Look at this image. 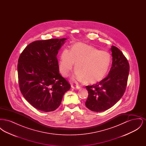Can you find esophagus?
<instances>
[{
    "label": "esophagus",
    "mask_w": 146,
    "mask_h": 146,
    "mask_svg": "<svg viewBox=\"0 0 146 146\" xmlns=\"http://www.w3.org/2000/svg\"><path fill=\"white\" fill-rule=\"evenodd\" d=\"M71 87H72V88H73V89H77V90H79V89H80V86H77L76 85V86H75L74 85H71Z\"/></svg>",
    "instance_id": "1"
}]
</instances>
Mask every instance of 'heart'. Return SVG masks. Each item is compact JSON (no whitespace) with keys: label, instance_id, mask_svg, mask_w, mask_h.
<instances>
[{"label":"heart","instance_id":"obj_1","mask_svg":"<svg viewBox=\"0 0 146 146\" xmlns=\"http://www.w3.org/2000/svg\"><path fill=\"white\" fill-rule=\"evenodd\" d=\"M111 61L110 53L98 50L82 42H76L71 50H63L60 58L59 70L63 76H67L74 63L76 70L72 79L88 84L100 82L106 76Z\"/></svg>","mask_w":146,"mask_h":146}]
</instances>
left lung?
<instances>
[{"mask_svg":"<svg viewBox=\"0 0 146 146\" xmlns=\"http://www.w3.org/2000/svg\"><path fill=\"white\" fill-rule=\"evenodd\" d=\"M112 64L108 75L99 83L86 86L88 97L86 107L94 111H104L111 108L123 96L125 92L129 64L123 52L111 46Z\"/></svg>","mask_w":146,"mask_h":146,"instance_id":"left-lung-1","label":"left lung"}]
</instances>
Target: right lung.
I'll return each mask as SVG.
<instances>
[{
  "instance_id": "1",
  "label": "right lung",
  "mask_w": 146,
  "mask_h": 146,
  "mask_svg": "<svg viewBox=\"0 0 146 146\" xmlns=\"http://www.w3.org/2000/svg\"><path fill=\"white\" fill-rule=\"evenodd\" d=\"M67 38L37 40L19 57L20 89L25 98L40 111H54L61 104L70 85L59 73L57 55Z\"/></svg>"
}]
</instances>
